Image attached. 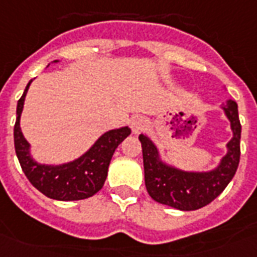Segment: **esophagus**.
Masks as SVG:
<instances>
[{"label": "esophagus", "mask_w": 257, "mask_h": 257, "mask_svg": "<svg viewBox=\"0 0 257 257\" xmlns=\"http://www.w3.org/2000/svg\"><path fill=\"white\" fill-rule=\"evenodd\" d=\"M148 126V120L147 117H144V116H136L133 120H131V127H133V131L138 134V133H141L142 130H145Z\"/></svg>", "instance_id": "1"}]
</instances>
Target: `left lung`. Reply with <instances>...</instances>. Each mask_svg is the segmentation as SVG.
I'll use <instances>...</instances> for the list:
<instances>
[{
    "instance_id": "8db88e82",
    "label": "left lung",
    "mask_w": 257,
    "mask_h": 257,
    "mask_svg": "<svg viewBox=\"0 0 257 257\" xmlns=\"http://www.w3.org/2000/svg\"><path fill=\"white\" fill-rule=\"evenodd\" d=\"M223 110L230 120L233 138L227 144V153L211 171L190 172L168 166L160 159L159 149L151 138L140 136L145 186L155 201L181 211H194L213 201L226 189L238 168L241 123L235 101L228 100Z\"/></svg>"
}]
</instances>
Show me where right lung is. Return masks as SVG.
<instances>
[{
    "label": "right lung",
    "mask_w": 257,
    "mask_h": 257,
    "mask_svg": "<svg viewBox=\"0 0 257 257\" xmlns=\"http://www.w3.org/2000/svg\"><path fill=\"white\" fill-rule=\"evenodd\" d=\"M31 82L33 80H30L29 85L26 86L23 95L18 101L16 123L13 128L15 151L22 170L34 188L44 193L46 197L60 201H75L94 196L104 186L115 149L124 138L130 136L131 130L126 126L106 131L85 155L78 157L74 162L59 166L39 164L31 157L30 144L24 138L20 128V116L23 110L24 98Z\"/></svg>",
    "instance_id": "obj_1"
}]
</instances>
